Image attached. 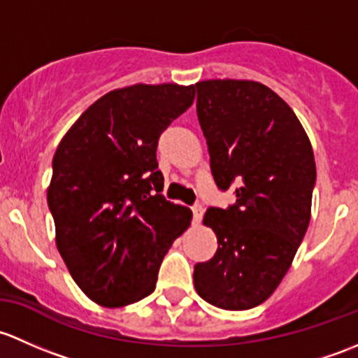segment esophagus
<instances>
[{"label":"esophagus","instance_id":"1","mask_svg":"<svg viewBox=\"0 0 358 358\" xmlns=\"http://www.w3.org/2000/svg\"><path fill=\"white\" fill-rule=\"evenodd\" d=\"M193 220H194V224H200L201 222V219H203V205L201 203H196V205H193Z\"/></svg>","mask_w":358,"mask_h":358}]
</instances>
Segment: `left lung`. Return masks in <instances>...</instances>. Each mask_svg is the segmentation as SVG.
<instances>
[{"label": "left lung", "instance_id": "8db88e82", "mask_svg": "<svg viewBox=\"0 0 358 358\" xmlns=\"http://www.w3.org/2000/svg\"><path fill=\"white\" fill-rule=\"evenodd\" d=\"M193 90L213 180L236 194L227 208L206 210L219 248L194 265V288L210 305L248 310L274 293L307 233L314 152L288 103L264 84L215 79Z\"/></svg>", "mask_w": 358, "mask_h": 358}]
</instances>
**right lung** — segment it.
Masks as SVG:
<instances>
[{
  "label": "right lung",
  "mask_w": 358,
  "mask_h": 358,
  "mask_svg": "<svg viewBox=\"0 0 358 358\" xmlns=\"http://www.w3.org/2000/svg\"><path fill=\"white\" fill-rule=\"evenodd\" d=\"M193 99V86L179 84L110 91L58 145L48 189L58 252L99 305L152 294L165 253L191 224V210L162 194L157 146Z\"/></svg>",
  "instance_id": "right-lung-1"
}]
</instances>
